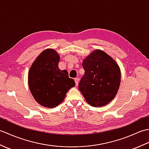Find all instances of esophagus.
Returning a JSON list of instances; mask_svg holds the SVG:
<instances>
[{
  "label": "esophagus",
  "instance_id": "34e87169",
  "mask_svg": "<svg viewBox=\"0 0 149 149\" xmlns=\"http://www.w3.org/2000/svg\"><path fill=\"white\" fill-rule=\"evenodd\" d=\"M74 80H75V85H76V86H77L78 84H79V79H78V78H75Z\"/></svg>",
  "mask_w": 149,
  "mask_h": 149
}]
</instances>
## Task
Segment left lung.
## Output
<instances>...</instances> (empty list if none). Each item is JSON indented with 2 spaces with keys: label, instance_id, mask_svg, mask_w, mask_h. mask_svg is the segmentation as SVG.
<instances>
[{
  "label": "left lung",
  "instance_id": "8db88e82",
  "mask_svg": "<svg viewBox=\"0 0 149 149\" xmlns=\"http://www.w3.org/2000/svg\"><path fill=\"white\" fill-rule=\"evenodd\" d=\"M84 76L79 90L86 102L94 107H102L115 97L120 84L121 72L111 57L95 50L83 60Z\"/></svg>",
  "mask_w": 149,
  "mask_h": 149
}]
</instances>
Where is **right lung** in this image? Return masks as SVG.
<instances>
[{"label": "right lung", "instance_id": "obj_1", "mask_svg": "<svg viewBox=\"0 0 149 149\" xmlns=\"http://www.w3.org/2000/svg\"><path fill=\"white\" fill-rule=\"evenodd\" d=\"M59 59L54 50L46 49L34 61L28 75L29 89L34 99L40 105L50 108L58 106L75 85L66 70L59 69Z\"/></svg>", "mask_w": 149, "mask_h": 149}]
</instances>
